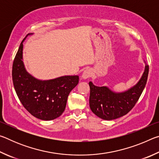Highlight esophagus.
I'll use <instances>...</instances> for the list:
<instances>
[{"mask_svg":"<svg viewBox=\"0 0 159 159\" xmlns=\"http://www.w3.org/2000/svg\"><path fill=\"white\" fill-rule=\"evenodd\" d=\"M91 76H92V71H91V70L86 69L84 71H83L81 78L83 80H86V79H89L90 77H91Z\"/></svg>","mask_w":159,"mask_h":159,"instance_id":"1","label":"esophagus"}]
</instances>
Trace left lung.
<instances>
[{"label": "left lung", "mask_w": 159, "mask_h": 159, "mask_svg": "<svg viewBox=\"0 0 159 159\" xmlns=\"http://www.w3.org/2000/svg\"><path fill=\"white\" fill-rule=\"evenodd\" d=\"M149 66L146 64L141 79L123 92L116 93L107 86H96L89 82V104L91 111L102 119L110 120L127 114L135 105L146 85Z\"/></svg>", "instance_id": "left-lung-1"}]
</instances>
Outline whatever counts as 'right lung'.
Segmentation results:
<instances>
[{
	"instance_id": "add662e5",
	"label": "right lung",
	"mask_w": 159,
	"mask_h": 159,
	"mask_svg": "<svg viewBox=\"0 0 159 159\" xmlns=\"http://www.w3.org/2000/svg\"><path fill=\"white\" fill-rule=\"evenodd\" d=\"M21 43L12 65L15 90L24 107L39 119L50 120L62 114L70 92L79 83V76H64L40 80L26 71L23 62V43Z\"/></svg>"
}]
</instances>
